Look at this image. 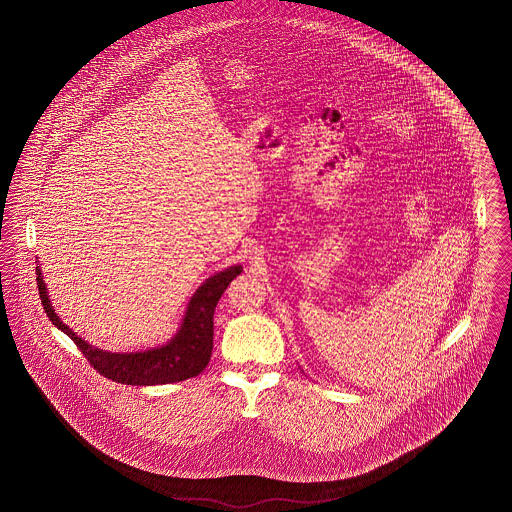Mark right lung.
<instances>
[{
  "mask_svg": "<svg viewBox=\"0 0 512 512\" xmlns=\"http://www.w3.org/2000/svg\"><path fill=\"white\" fill-rule=\"evenodd\" d=\"M242 272V265L224 268L209 276L190 297L182 322L171 340L159 347L134 353H113L90 345L57 317L49 301L42 268L36 267L38 292L49 320L65 332L101 376L126 386H159L194 378L211 361L213 315L226 286Z\"/></svg>",
  "mask_w": 512,
  "mask_h": 512,
  "instance_id": "1",
  "label": "right lung"
}]
</instances>
